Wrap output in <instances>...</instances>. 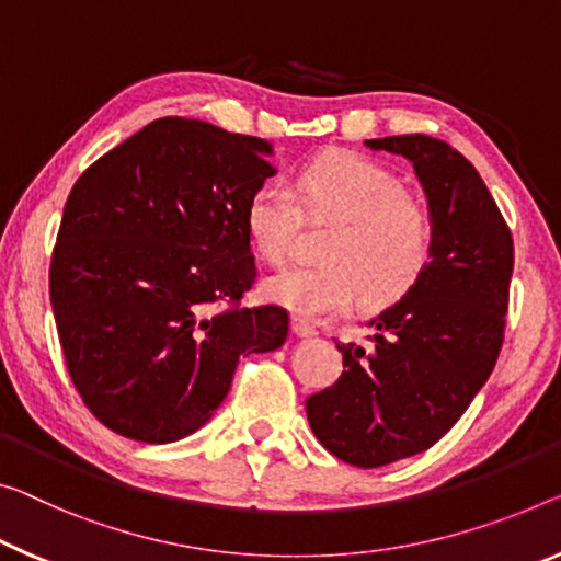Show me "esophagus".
<instances>
[{
    "label": "esophagus",
    "instance_id": "34e87169",
    "mask_svg": "<svg viewBox=\"0 0 561 561\" xmlns=\"http://www.w3.org/2000/svg\"><path fill=\"white\" fill-rule=\"evenodd\" d=\"M290 329H293V333L298 335V339H310V335L318 333L316 325H310L308 321H304V318H293Z\"/></svg>",
    "mask_w": 561,
    "mask_h": 561
}]
</instances>
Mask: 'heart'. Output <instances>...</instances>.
<instances>
[{
	"label": "heart",
	"instance_id": "b5f03b06",
	"mask_svg": "<svg viewBox=\"0 0 561 561\" xmlns=\"http://www.w3.org/2000/svg\"><path fill=\"white\" fill-rule=\"evenodd\" d=\"M304 220L333 226L318 248L321 265H290L263 283L271 304L296 316L333 318L356 304L386 308L426 273L434 253V218L407 193L391 168L353 152L318 158L298 172L293 191L265 183L251 195L245 230L268 263L288 255Z\"/></svg>",
	"mask_w": 561,
	"mask_h": 561
}]
</instances>
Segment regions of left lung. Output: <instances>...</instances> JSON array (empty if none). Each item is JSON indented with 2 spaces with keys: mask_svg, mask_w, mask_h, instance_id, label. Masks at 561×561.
Returning <instances> with one entry per match:
<instances>
[{
  "mask_svg": "<svg viewBox=\"0 0 561 561\" xmlns=\"http://www.w3.org/2000/svg\"><path fill=\"white\" fill-rule=\"evenodd\" d=\"M413 162L434 218L421 280L368 325L370 346L339 343L343 374L306 401L318 442L376 469L434 446L469 409L504 343L514 240L477 168L428 135L366 140Z\"/></svg>",
  "mask_w": 561,
  "mask_h": 561,
  "instance_id": "8db88e82",
  "label": "left lung"
}]
</instances>
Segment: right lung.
Returning <instances> with one entry per match:
<instances>
[{
    "label": "right lung",
    "mask_w": 561,
    "mask_h": 561,
    "mask_svg": "<svg viewBox=\"0 0 561 561\" xmlns=\"http://www.w3.org/2000/svg\"><path fill=\"white\" fill-rule=\"evenodd\" d=\"M271 145L160 117L94 160L65 203L49 261L59 346L92 416L145 444L201 428L240 356L288 339V310L243 306L255 283L251 195Z\"/></svg>",
    "instance_id": "add662e5"
}]
</instances>
